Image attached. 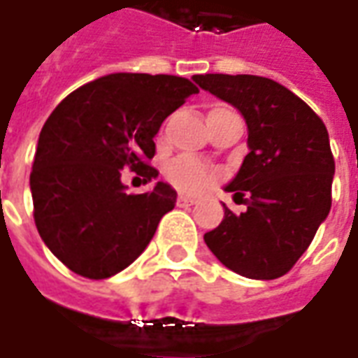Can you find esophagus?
Here are the masks:
<instances>
[{"mask_svg":"<svg viewBox=\"0 0 358 358\" xmlns=\"http://www.w3.org/2000/svg\"><path fill=\"white\" fill-rule=\"evenodd\" d=\"M196 201H198V198H194V196H184V194L178 196V206H194Z\"/></svg>","mask_w":358,"mask_h":358,"instance_id":"esophagus-1","label":"esophagus"}]
</instances>
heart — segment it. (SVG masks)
Masks as SVG:
<instances>
[{
  "mask_svg": "<svg viewBox=\"0 0 358 358\" xmlns=\"http://www.w3.org/2000/svg\"><path fill=\"white\" fill-rule=\"evenodd\" d=\"M164 176L182 192H198L215 178V170L194 157H178L164 166Z\"/></svg>",
  "mask_w": 358,
  "mask_h": 358,
  "instance_id": "heart-1",
  "label": "heart"
}]
</instances>
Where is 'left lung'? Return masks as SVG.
<instances>
[{
  "label": "left lung",
  "mask_w": 358,
  "mask_h": 358,
  "mask_svg": "<svg viewBox=\"0 0 358 358\" xmlns=\"http://www.w3.org/2000/svg\"><path fill=\"white\" fill-rule=\"evenodd\" d=\"M196 84L239 109L249 127V155L227 192L247 210L225 208L203 235L227 268L247 278H280L310 247L331 210L335 172L320 115L278 82L249 74H199Z\"/></svg>",
  "instance_id": "left-lung-1"
}]
</instances>
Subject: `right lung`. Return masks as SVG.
Masks as SVG:
<instances>
[{
	"mask_svg": "<svg viewBox=\"0 0 358 358\" xmlns=\"http://www.w3.org/2000/svg\"><path fill=\"white\" fill-rule=\"evenodd\" d=\"M198 86L170 74H109L68 94L41 129L33 170V217L41 239L72 272L103 280L137 259L176 192L159 182L125 194L121 170L147 182L155 135Z\"/></svg>",
	"mask_w": 358,
	"mask_h": 358,
	"instance_id": "obj_1",
	"label": "right lung"
}]
</instances>
